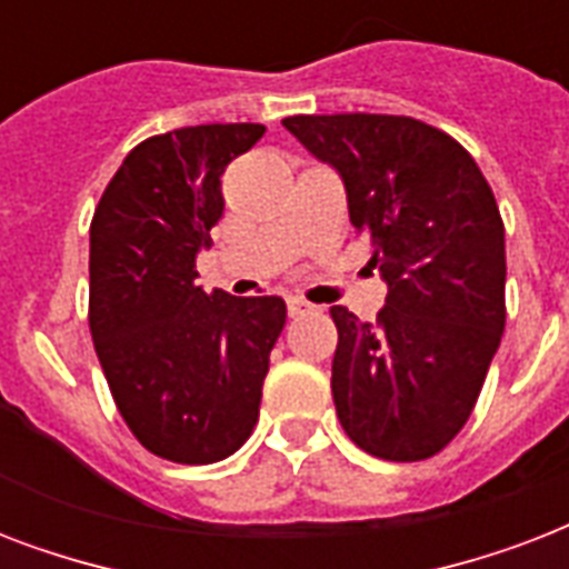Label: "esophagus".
Masks as SVG:
<instances>
[{
  "instance_id": "obj_1",
  "label": "esophagus",
  "mask_w": 569,
  "mask_h": 569,
  "mask_svg": "<svg viewBox=\"0 0 569 569\" xmlns=\"http://www.w3.org/2000/svg\"><path fill=\"white\" fill-rule=\"evenodd\" d=\"M286 307H289V316H292V319H298V316H307V312L316 310V307H312L310 301H303V298H289V301H286Z\"/></svg>"
}]
</instances>
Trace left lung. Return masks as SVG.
Wrapping results in <instances>:
<instances>
[{
	"label": "left lung",
	"instance_id": "left-lung-1",
	"mask_svg": "<svg viewBox=\"0 0 569 569\" xmlns=\"http://www.w3.org/2000/svg\"><path fill=\"white\" fill-rule=\"evenodd\" d=\"M283 127L346 186L387 283L375 321L333 307V405L383 460H425L455 440L505 330V227L476 159L398 114H295Z\"/></svg>",
	"mask_w": 569,
	"mask_h": 569
}]
</instances>
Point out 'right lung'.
<instances>
[{"label":"right lung","mask_w":569,"mask_h":569,"mask_svg":"<svg viewBox=\"0 0 569 569\" xmlns=\"http://www.w3.org/2000/svg\"><path fill=\"white\" fill-rule=\"evenodd\" d=\"M262 136V123H206L147 138L93 212V348L129 431L173 463H214L244 446L286 325L277 295L194 283L223 214V171Z\"/></svg>","instance_id":"right-lung-1"}]
</instances>
